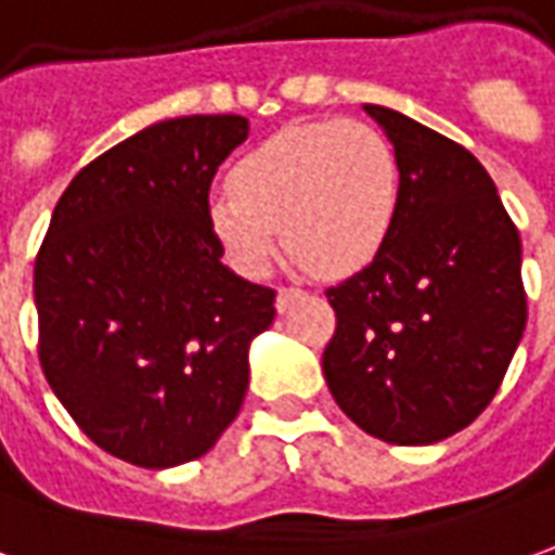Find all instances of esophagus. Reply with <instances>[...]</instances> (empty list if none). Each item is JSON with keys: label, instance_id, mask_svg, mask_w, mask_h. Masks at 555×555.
Wrapping results in <instances>:
<instances>
[{"label": "esophagus", "instance_id": "obj_1", "mask_svg": "<svg viewBox=\"0 0 555 555\" xmlns=\"http://www.w3.org/2000/svg\"><path fill=\"white\" fill-rule=\"evenodd\" d=\"M299 296L301 289H296V286H281V289H278V311H286Z\"/></svg>", "mask_w": 555, "mask_h": 555}]
</instances>
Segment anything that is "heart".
I'll list each match as a JSON object with an SVG mask.
<instances>
[{"label":"heart","instance_id":"heart-1","mask_svg":"<svg viewBox=\"0 0 555 555\" xmlns=\"http://www.w3.org/2000/svg\"><path fill=\"white\" fill-rule=\"evenodd\" d=\"M401 175L389 139L362 120L286 126L256 144L214 193L208 220L232 266L266 274L284 250L320 278L365 269L399 214Z\"/></svg>","mask_w":555,"mask_h":555}]
</instances>
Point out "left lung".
Returning <instances> with one entry per match:
<instances>
[{
  "label": "left lung",
  "mask_w": 555,
  "mask_h": 555,
  "mask_svg": "<svg viewBox=\"0 0 555 555\" xmlns=\"http://www.w3.org/2000/svg\"><path fill=\"white\" fill-rule=\"evenodd\" d=\"M392 141L401 193L384 250L328 286V392L387 444H435L499 392L526 328L522 244L475 154L399 111L365 105Z\"/></svg>",
  "instance_id": "8db88e82"
}]
</instances>
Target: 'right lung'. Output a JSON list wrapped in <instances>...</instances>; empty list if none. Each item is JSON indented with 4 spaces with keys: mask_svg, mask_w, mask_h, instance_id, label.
<instances>
[{
    "mask_svg": "<svg viewBox=\"0 0 555 555\" xmlns=\"http://www.w3.org/2000/svg\"><path fill=\"white\" fill-rule=\"evenodd\" d=\"M238 114L147 126L72 178L36 256L38 359L80 431L117 460L205 456L238 416L274 289L229 271L208 220Z\"/></svg>",
    "mask_w": 555,
    "mask_h": 555,
    "instance_id": "obj_1",
    "label": "right lung"
}]
</instances>
